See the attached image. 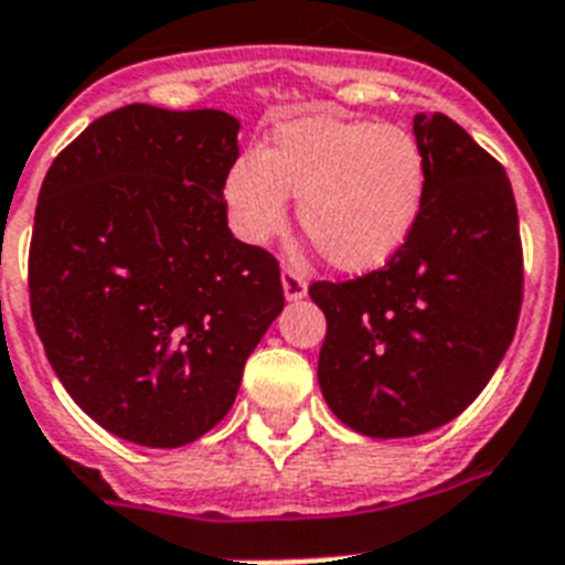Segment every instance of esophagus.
Returning <instances> with one entry per match:
<instances>
[{
  "label": "esophagus",
  "instance_id": "esophagus-1",
  "mask_svg": "<svg viewBox=\"0 0 565 565\" xmlns=\"http://www.w3.org/2000/svg\"><path fill=\"white\" fill-rule=\"evenodd\" d=\"M281 284H284V296L290 298V301H298V298L307 296V278L305 273L292 264L281 269Z\"/></svg>",
  "mask_w": 565,
  "mask_h": 565
}]
</instances>
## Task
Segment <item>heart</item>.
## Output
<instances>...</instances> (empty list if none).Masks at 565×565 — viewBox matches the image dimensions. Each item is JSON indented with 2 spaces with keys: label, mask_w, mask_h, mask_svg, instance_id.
<instances>
[{
  "label": "heart",
  "mask_w": 565,
  "mask_h": 565,
  "mask_svg": "<svg viewBox=\"0 0 565 565\" xmlns=\"http://www.w3.org/2000/svg\"><path fill=\"white\" fill-rule=\"evenodd\" d=\"M424 191V156L406 130L307 116L278 124L260 153H243L223 200L241 241L267 243L287 226V194L298 196V223L328 264L369 273L409 241Z\"/></svg>",
  "instance_id": "b5f03b06"
}]
</instances>
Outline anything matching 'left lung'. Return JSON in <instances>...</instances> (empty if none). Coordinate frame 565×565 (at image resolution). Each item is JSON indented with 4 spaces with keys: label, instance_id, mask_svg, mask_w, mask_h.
I'll return each mask as SVG.
<instances>
[{
    "label": "left lung",
    "instance_id": "left-lung-1",
    "mask_svg": "<svg viewBox=\"0 0 565 565\" xmlns=\"http://www.w3.org/2000/svg\"><path fill=\"white\" fill-rule=\"evenodd\" d=\"M426 164L409 241L348 281H313L328 319L319 386L369 438L444 426L479 397L522 307V241L505 168L444 113L415 116Z\"/></svg>",
    "mask_w": 565,
    "mask_h": 565
}]
</instances>
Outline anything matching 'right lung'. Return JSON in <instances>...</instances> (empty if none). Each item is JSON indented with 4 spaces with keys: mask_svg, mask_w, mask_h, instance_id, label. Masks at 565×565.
I'll return each mask as SVG.
<instances>
[{
    "mask_svg": "<svg viewBox=\"0 0 565 565\" xmlns=\"http://www.w3.org/2000/svg\"><path fill=\"white\" fill-rule=\"evenodd\" d=\"M237 118L130 104L95 118L40 188L36 337L72 401L141 447H185L235 403L281 313L273 252L228 232Z\"/></svg>",
    "mask_w": 565,
    "mask_h": 565,
    "instance_id": "right-lung-1",
    "label": "right lung"
}]
</instances>
